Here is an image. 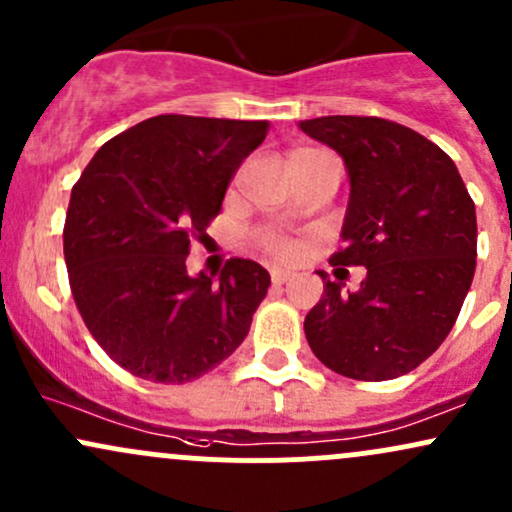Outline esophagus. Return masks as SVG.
I'll return each instance as SVG.
<instances>
[{
  "label": "esophagus",
  "mask_w": 512,
  "mask_h": 512,
  "mask_svg": "<svg viewBox=\"0 0 512 512\" xmlns=\"http://www.w3.org/2000/svg\"><path fill=\"white\" fill-rule=\"evenodd\" d=\"M291 279V272H284V269H272V282L274 284H286Z\"/></svg>",
  "instance_id": "1"
}]
</instances>
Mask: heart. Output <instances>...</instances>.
<instances>
[{"label":"heart","instance_id":"obj_1","mask_svg":"<svg viewBox=\"0 0 512 512\" xmlns=\"http://www.w3.org/2000/svg\"><path fill=\"white\" fill-rule=\"evenodd\" d=\"M308 153H311V150H299V153L291 155V162H296L299 157L308 155ZM265 247H267V252H272V255L279 257V260L289 262V260H296V257H299V245H296L294 240L282 238V235H267Z\"/></svg>","mask_w":512,"mask_h":512}]
</instances>
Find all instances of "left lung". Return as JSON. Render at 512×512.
<instances>
[{
    "label": "left lung",
    "mask_w": 512,
    "mask_h": 512,
    "mask_svg": "<svg viewBox=\"0 0 512 512\" xmlns=\"http://www.w3.org/2000/svg\"><path fill=\"white\" fill-rule=\"evenodd\" d=\"M342 157L350 201L333 265H357V291L323 277L306 340L328 369L359 381L413 372L452 330L476 269V209L445 150L374 116L299 121Z\"/></svg>",
    "instance_id": "obj_1"
}]
</instances>
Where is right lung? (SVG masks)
<instances>
[{
    "mask_svg": "<svg viewBox=\"0 0 512 512\" xmlns=\"http://www.w3.org/2000/svg\"><path fill=\"white\" fill-rule=\"evenodd\" d=\"M267 131V121L155 116L101 145L72 187V296L101 350L140 379L187 384L245 340L267 269L235 257L221 277L189 274L187 255Z\"/></svg>",
    "mask_w": 512,
    "mask_h": 512,
    "instance_id": "obj_1",
    "label": "right lung"
}]
</instances>
